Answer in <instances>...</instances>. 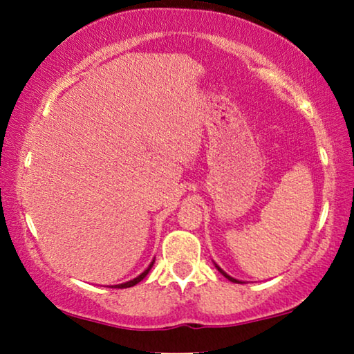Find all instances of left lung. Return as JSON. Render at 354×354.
<instances>
[{
  "label": "left lung",
  "instance_id": "8db88e82",
  "mask_svg": "<svg viewBox=\"0 0 354 354\" xmlns=\"http://www.w3.org/2000/svg\"><path fill=\"white\" fill-rule=\"evenodd\" d=\"M215 267H217V266H215ZM217 268H218V272H220L221 274H223V277H225V278H227V279H230V281H232V283H239V281H237V279H234V278H231V277H230V274H226V273H225L223 270H221V268H220V267H217Z\"/></svg>",
  "mask_w": 354,
  "mask_h": 354
}]
</instances>
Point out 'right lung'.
I'll return each mask as SVG.
<instances>
[{
  "label": "right lung",
  "mask_w": 354,
  "mask_h": 354,
  "mask_svg": "<svg viewBox=\"0 0 354 354\" xmlns=\"http://www.w3.org/2000/svg\"><path fill=\"white\" fill-rule=\"evenodd\" d=\"M153 263H154V261H153L151 263H149V267L147 268V270H145V272H143L142 274H139V277H137V278H134V279H131V281H128V283H123V284H118V286H112V287H118V289H127V287H133V286H136L137 283H140V281H142L143 278H145V277H147V274H148V272H149V270H151Z\"/></svg>",
  "instance_id": "right-lung-1"
}]
</instances>
